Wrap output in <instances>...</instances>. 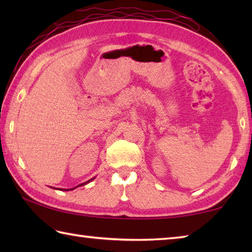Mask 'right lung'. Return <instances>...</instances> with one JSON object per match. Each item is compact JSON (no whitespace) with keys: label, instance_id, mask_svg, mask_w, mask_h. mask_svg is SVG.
Wrapping results in <instances>:
<instances>
[{"label":"right lung","instance_id":"add662e5","mask_svg":"<svg viewBox=\"0 0 252 252\" xmlns=\"http://www.w3.org/2000/svg\"><path fill=\"white\" fill-rule=\"evenodd\" d=\"M93 179H95V178H92V179H90V180H89V181H87V182H84V183H81V185H79V186H76V187H80V186H85V185H87V183H89V182H91L92 180H93ZM75 187V188H76ZM75 188H72V189H60V190H64V191H69V190H73V189H75Z\"/></svg>","mask_w":252,"mask_h":252}]
</instances>
